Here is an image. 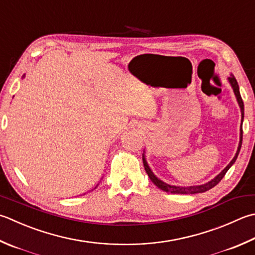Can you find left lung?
Instances as JSON below:
<instances>
[{"label":"left lung","mask_w":255,"mask_h":255,"mask_svg":"<svg viewBox=\"0 0 255 255\" xmlns=\"http://www.w3.org/2000/svg\"><path fill=\"white\" fill-rule=\"evenodd\" d=\"M228 82L229 84L231 85V87L233 89V93L236 95V98H237V102L239 104V106H240L241 109V128H240V141H239V146H238V150L236 152V156L233 157L232 160L230 161V163L228 164V166L223 169V170L218 174L217 177H214L212 180L208 181L203 184H199V186H189V187H181V186H171V184H168L166 182H163L162 180H160L158 177H156V174H154L150 167H149V164L146 160V156H144V153H142V161H143V167H144V170H146L148 177L150 178V180L153 182V184H156V186L161 189V190L166 191V192H170V193H179V194H194V193H202V192H206L208 190H210L213 187H216L217 184L221 181V179L224 177V174L227 173V171L229 170L232 167V164L236 162L237 158L239 156V152H240V149H241V144H242V123H243V118H244V105H243V101L241 98V95H240V89H239V85L236 77L233 76L231 74L230 77H228Z\"/></svg>","instance_id":"left-lung-1"}]
</instances>
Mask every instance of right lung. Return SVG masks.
Returning <instances> with one entry per match:
<instances>
[{
	"instance_id": "add662e5",
	"label": "right lung",
	"mask_w": 255,
	"mask_h": 255,
	"mask_svg": "<svg viewBox=\"0 0 255 255\" xmlns=\"http://www.w3.org/2000/svg\"><path fill=\"white\" fill-rule=\"evenodd\" d=\"M24 76H25V75H23V77H24ZM97 186H98V184H97ZM97 186H96V187H97ZM96 187H95V188H96ZM95 188H94V189H95Z\"/></svg>"
}]
</instances>
